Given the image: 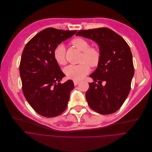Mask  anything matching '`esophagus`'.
I'll use <instances>...</instances> for the list:
<instances>
[{
  "label": "esophagus",
  "mask_w": 152,
  "mask_h": 152,
  "mask_svg": "<svg viewBox=\"0 0 152 152\" xmlns=\"http://www.w3.org/2000/svg\"><path fill=\"white\" fill-rule=\"evenodd\" d=\"M74 85L76 86L79 83V82L77 81V80H74Z\"/></svg>",
  "instance_id": "obj_1"
}]
</instances>
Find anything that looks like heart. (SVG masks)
<instances>
[{
    "label": "heart",
    "mask_w": 152,
    "mask_h": 152,
    "mask_svg": "<svg viewBox=\"0 0 152 152\" xmlns=\"http://www.w3.org/2000/svg\"><path fill=\"white\" fill-rule=\"evenodd\" d=\"M72 44L83 52L80 64L69 65L64 69L66 76L74 80L83 79L90 70V66L95 67L100 60V53L95 48H90L89 42L81 38H77L72 41ZM53 57L57 64L64 65L66 61V48L63 44L57 45L54 49Z\"/></svg>",
    "instance_id": "b5f03b06"
}]
</instances>
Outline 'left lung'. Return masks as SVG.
Here are the masks:
<instances>
[{
    "label": "left lung",
    "instance_id": "1",
    "mask_svg": "<svg viewBox=\"0 0 152 152\" xmlns=\"http://www.w3.org/2000/svg\"><path fill=\"white\" fill-rule=\"evenodd\" d=\"M76 36L96 42L99 49L98 67L89 76L94 82L85 94L90 107L102 114L117 111L129 95L134 75L131 49L120 35L107 28L80 30Z\"/></svg>",
    "mask_w": 152,
    "mask_h": 152
}]
</instances>
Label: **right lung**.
<instances>
[{"label": "right lung", "mask_w": 152, "mask_h": 152, "mask_svg": "<svg viewBox=\"0 0 152 152\" xmlns=\"http://www.w3.org/2000/svg\"><path fill=\"white\" fill-rule=\"evenodd\" d=\"M76 32L48 28L36 34L23 49L20 64L23 92L28 103L42 116H57L67 106L74 82L60 83L66 75L54 59L53 51Z\"/></svg>", "instance_id": "add662e5"}]
</instances>
